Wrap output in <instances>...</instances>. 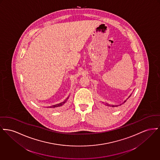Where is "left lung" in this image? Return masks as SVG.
Listing matches in <instances>:
<instances>
[{
	"instance_id": "left-lung-1",
	"label": "left lung",
	"mask_w": 160,
	"mask_h": 160,
	"mask_svg": "<svg viewBox=\"0 0 160 160\" xmlns=\"http://www.w3.org/2000/svg\"><path fill=\"white\" fill-rule=\"evenodd\" d=\"M131 97V95L129 97ZM104 105H106V106H111V107H112V108H114V107H117L118 106H114V105H112V106H111V105H109L108 104H105ZM121 105V104H120Z\"/></svg>"
}]
</instances>
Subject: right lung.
<instances>
[{
  "mask_svg": "<svg viewBox=\"0 0 160 160\" xmlns=\"http://www.w3.org/2000/svg\"><path fill=\"white\" fill-rule=\"evenodd\" d=\"M66 100H67V98H66ZM66 100H65L64 102H62V103H60L59 104H57L56 105H54L53 106H51L50 108H57V107H60V106H63L64 104L66 103Z\"/></svg>",
  "mask_w": 160,
  "mask_h": 160,
  "instance_id": "right-lung-1",
  "label": "right lung"
}]
</instances>
